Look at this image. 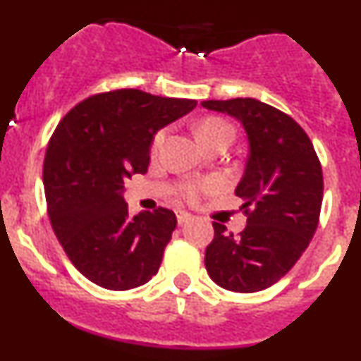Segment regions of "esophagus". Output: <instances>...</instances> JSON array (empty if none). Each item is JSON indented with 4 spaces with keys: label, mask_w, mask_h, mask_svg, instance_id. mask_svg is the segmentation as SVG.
Instances as JSON below:
<instances>
[{
    "label": "esophagus",
    "mask_w": 361,
    "mask_h": 361,
    "mask_svg": "<svg viewBox=\"0 0 361 361\" xmlns=\"http://www.w3.org/2000/svg\"><path fill=\"white\" fill-rule=\"evenodd\" d=\"M176 218H178V224L183 225V224H187L188 220H192V214L185 213V211H176Z\"/></svg>",
    "instance_id": "obj_1"
}]
</instances>
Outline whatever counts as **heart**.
<instances>
[{
    "mask_svg": "<svg viewBox=\"0 0 361 361\" xmlns=\"http://www.w3.org/2000/svg\"><path fill=\"white\" fill-rule=\"evenodd\" d=\"M195 134H197L199 141H201L202 145H207L211 143V141L221 140V137H228V140H232V136H234V129H232L231 123H227L225 120L216 118V116H206V118H202L201 122L197 123V127H195ZM166 137H167V129H160L159 133L155 134L150 147L152 154L155 155L160 148H162ZM214 187H216L214 181L188 183L181 188V195H183L185 199H188V201H194V199H197V195L201 194V192H211L214 190Z\"/></svg>",
    "mask_w": 361,
    "mask_h": 361,
    "instance_id": "b5f03b06",
    "label": "heart"
}]
</instances>
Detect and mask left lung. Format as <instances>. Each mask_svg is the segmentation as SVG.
<instances>
[{"label":"left lung","instance_id":"8db88e82","mask_svg":"<svg viewBox=\"0 0 361 361\" xmlns=\"http://www.w3.org/2000/svg\"><path fill=\"white\" fill-rule=\"evenodd\" d=\"M245 127L250 155L235 188L245 231L234 235L213 221L206 271L218 286L253 293L278 283L311 243L323 201L322 164L305 130L290 115L251 97L202 101Z\"/></svg>","mask_w":361,"mask_h":361}]
</instances>
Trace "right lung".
I'll list each match as a JSON object with an SVG mask.
<instances>
[{"instance_id": "add662e5", "label": "right lung", "mask_w": 361, "mask_h": 361, "mask_svg": "<svg viewBox=\"0 0 361 361\" xmlns=\"http://www.w3.org/2000/svg\"><path fill=\"white\" fill-rule=\"evenodd\" d=\"M195 104L110 90L80 101L54 130L43 162L50 224L71 264L101 288L123 292L157 274L176 214L157 207L129 216L123 181L147 173L154 134Z\"/></svg>"}]
</instances>
